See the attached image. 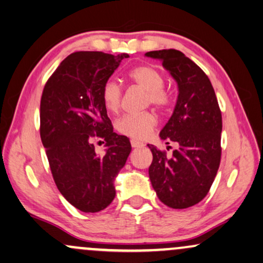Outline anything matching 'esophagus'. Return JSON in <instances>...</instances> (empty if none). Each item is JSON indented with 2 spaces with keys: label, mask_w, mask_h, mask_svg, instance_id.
<instances>
[{
  "label": "esophagus",
  "mask_w": 263,
  "mask_h": 263,
  "mask_svg": "<svg viewBox=\"0 0 263 263\" xmlns=\"http://www.w3.org/2000/svg\"><path fill=\"white\" fill-rule=\"evenodd\" d=\"M131 145L132 148H143V146H144L142 142L136 141V139H131Z\"/></svg>",
  "instance_id": "esophagus-1"
}]
</instances>
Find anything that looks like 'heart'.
I'll return each mask as SVG.
<instances>
[{
  "label": "heart",
  "instance_id": "obj_1",
  "mask_svg": "<svg viewBox=\"0 0 263 263\" xmlns=\"http://www.w3.org/2000/svg\"><path fill=\"white\" fill-rule=\"evenodd\" d=\"M128 78L136 85L146 91V104H153L164 109L171 103V96L163 90L164 77L153 66H138L128 72ZM122 89L114 79L104 82L101 90L103 106L109 113H117L120 108ZM157 118L153 111L125 114L115 122V128L120 135L134 139H144L155 128Z\"/></svg>",
  "mask_w": 263,
  "mask_h": 263
}]
</instances>
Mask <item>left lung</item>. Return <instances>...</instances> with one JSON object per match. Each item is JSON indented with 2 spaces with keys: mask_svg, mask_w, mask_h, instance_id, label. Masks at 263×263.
Returning <instances> with one entry per match:
<instances>
[{
  "mask_svg": "<svg viewBox=\"0 0 263 263\" xmlns=\"http://www.w3.org/2000/svg\"><path fill=\"white\" fill-rule=\"evenodd\" d=\"M162 61L178 84L173 114L160 137L176 143L172 156L148 144L153 153L149 178L157 197L167 207L184 209L207 196L221 160L222 118L211 80L176 49L145 54ZM171 148V146H170Z\"/></svg>",
  "mask_w": 263,
  "mask_h": 263,
  "instance_id": "8db88e82",
  "label": "left lung"
}]
</instances>
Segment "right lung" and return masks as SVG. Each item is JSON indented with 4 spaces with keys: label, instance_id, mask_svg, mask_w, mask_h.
Returning a JSON list of instances; mask_svg holds the SVG:
<instances>
[{
    "label": "right lung",
    "instance_id": "add662e5",
    "mask_svg": "<svg viewBox=\"0 0 263 263\" xmlns=\"http://www.w3.org/2000/svg\"><path fill=\"white\" fill-rule=\"evenodd\" d=\"M127 54L77 51L68 55L45 83L41 99V139L61 195L84 213H97L115 197L114 180L131 153L127 137L113 132L101 99ZM92 137L107 149L97 156Z\"/></svg>",
    "mask_w": 263,
    "mask_h": 263
}]
</instances>
